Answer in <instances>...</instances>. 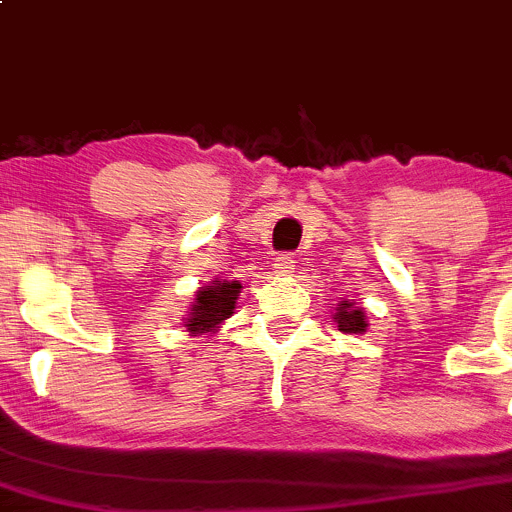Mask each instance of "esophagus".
Returning <instances> with one entry per match:
<instances>
[{"label":"esophagus","mask_w":512,"mask_h":512,"mask_svg":"<svg viewBox=\"0 0 512 512\" xmlns=\"http://www.w3.org/2000/svg\"><path fill=\"white\" fill-rule=\"evenodd\" d=\"M293 266H295V258L291 254H281L273 261V273H278V276H288V273H293Z\"/></svg>","instance_id":"obj_1"}]
</instances>
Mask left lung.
<instances>
[{"label":"left lung","instance_id":"obj_1","mask_svg":"<svg viewBox=\"0 0 512 512\" xmlns=\"http://www.w3.org/2000/svg\"><path fill=\"white\" fill-rule=\"evenodd\" d=\"M333 320L337 323V330H340V333L362 335L367 333V328H370V323H367V310L360 308L355 300H347V298L337 300Z\"/></svg>","mask_w":512,"mask_h":512}]
</instances>
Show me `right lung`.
<instances>
[{"label":"right lung","mask_w":512,"mask_h":512,"mask_svg":"<svg viewBox=\"0 0 512 512\" xmlns=\"http://www.w3.org/2000/svg\"><path fill=\"white\" fill-rule=\"evenodd\" d=\"M239 293V281H221V278H214L212 283L199 288V291L194 293L192 305H189L187 318H182L184 330L192 337L217 333L221 323L234 315Z\"/></svg>","instance_id":"right-lung-1"}]
</instances>
